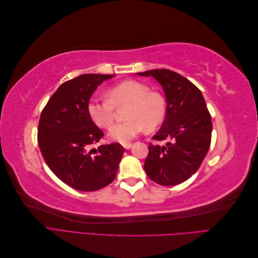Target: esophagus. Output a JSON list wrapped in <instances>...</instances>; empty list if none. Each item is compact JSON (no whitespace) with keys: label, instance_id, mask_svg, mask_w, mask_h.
<instances>
[{"label":"esophagus","instance_id":"1","mask_svg":"<svg viewBox=\"0 0 258 258\" xmlns=\"http://www.w3.org/2000/svg\"><path fill=\"white\" fill-rule=\"evenodd\" d=\"M122 146H123L124 148H126V150H130L131 146H132V144H131V143H126V144H123Z\"/></svg>","mask_w":258,"mask_h":258}]
</instances>
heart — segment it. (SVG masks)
Masks as SVG:
<instances>
[{"label":"heart","mask_w":258,"mask_h":258,"mask_svg":"<svg viewBox=\"0 0 258 258\" xmlns=\"http://www.w3.org/2000/svg\"><path fill=\"white\" fill-rule=\"evenodd\" d=\"M128 103L122 122L114 124L107 132L112 141L128 143L146 128L155 129L166 116V100L161 93L152 91L147 85L135 80L116 84L106 91V99L92 98L87 104L90 118L97 126L108 128L114 121L115 107Z\"/></svg>","instance_id":"1"}]
</instances>
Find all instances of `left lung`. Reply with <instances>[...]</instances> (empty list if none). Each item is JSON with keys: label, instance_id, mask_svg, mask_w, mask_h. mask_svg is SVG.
Instances as JSON below:
<instances>
[{"label": "left lung", "instance_id": "8db88e82", "mask_svg": "<svg viewBox=\"0 0 258 258\" xmlns=\"http://www.w3.org/2000/svg\"><path fill=\"white\" fill-rule=\"evenodd\" d=\"M140 76H153L165 91L166 118L150 143L144 170L152 181L174 186L199 169L211 144L212 120L201 91L190 81L171 70H150Z\"/></svg>", "mask_w": 258, "mask_h": 258}]
</instances>
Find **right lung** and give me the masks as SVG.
<instances>
[{
    "instance_id": "1",
    "label": "right lung",
    "mask_w": 258,
    "mask_h": 258,
    "mask_svg": "<svg viewBox=\"0 0 258 258\" xmlns=\"http://www.w3.org/2000/svg\"><path fill=\"white\" fill-rule=\"evenodd\" d=\"M115 75L83 74L62 85L42 111L37 141L45 162L62 182L82 191H95L111 184L124 148L119 143L91 146L103 132L87 111L98 86Z\"/></svg>"
}]
</instances>
